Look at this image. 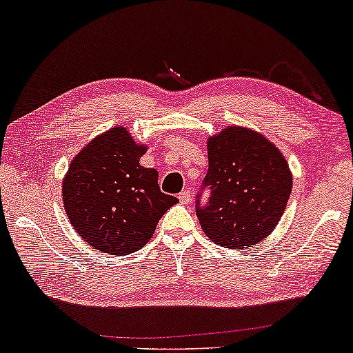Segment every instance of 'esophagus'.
I'll use <instances>...</instances> for the list:
<instances>
[{
  "label": "esophagus",
  "instance_id": "34e87169",
  "mask_svg": "<svg viewBox=\"0 0 353 353\" xmlns=\"http://www.w3.org/2000/svg\"><path fill=\"white\" fill-rule=\"evenodd\" d=\"M178 198H180V203L181 204H190V201H191V193H190V191H181V193H180V196H178Z\"/></svg>",
  "mask_w": 353,
  "mask_h": 353
}]
</instances>
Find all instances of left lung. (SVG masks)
Returning <instances> with one entry per match:
<instances>
[{
  "label": "left lung",
  "instance_id": "left-lung-1",
  "mask_svg": "<svg viewBox=\"0 0 353 353\" xmlns=\"http://www.w3.org/2000/svg\"><path fill=\"white\" fill-rule=\"evenodd\" d=\"M208 160L203 185L211 198L196 210L204 234L225 249L262 242L280 223L293 186L285 155L263 134L228 125L208 137Z\"/></svg>",
  "mask_w": 353,
  "mask_h": 353
}]
</instances>
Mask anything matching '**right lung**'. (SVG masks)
<instances>
[{"mask_svg": "<svg viewBox=\"0 0 353 353\" xmlns=\"http://www.w3.org/2000/svg\"><path fill=\"white\" fill-rule=\"evenodd\" d=\"M145 152L128 128L114 125L91 139L65 173V212L80 237L103 254L137 252L178 203L160 191L159 172L139 163Z\"/></svg>", "mask_w": 353, "mask_h": 353, "instance_id": "obj_1", "label": "right lung"}]
</instances>
